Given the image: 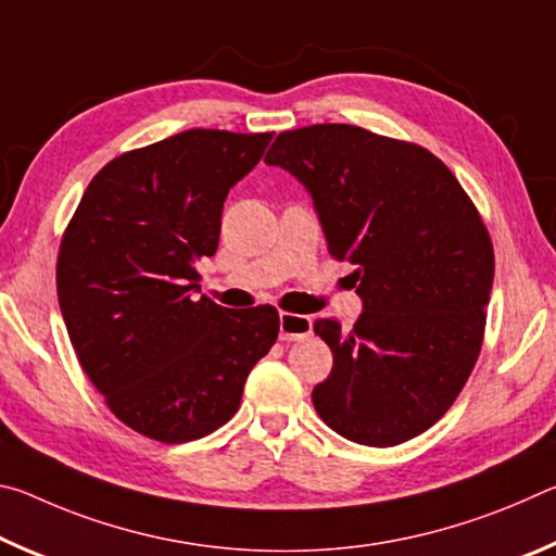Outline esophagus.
I'll list each match as a JSON object with an SVG mask.
<instances>
[{"label": "esophagus", "instance_id": "obj_1", "mask_svg": "<svg viewBox=\"0 0 556 556\" xmlns=\"http://www.w3.org/2000/svg\"><path fill=\"white\" fill-rule=\"evenodd\" d=\"M312 333V318L308 316H299V314H279V338L281 341H301Z\"/></svg>", "mask_w": 556, "mask_h": 556}]
</instances>
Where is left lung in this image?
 I'll return each mask as SVG.
<instances>
[{"label":"left lung","mask_w":556,"mask_h":556,"mask_svg":"<svg viewBox=\"0 0 556 556\" xmlns=\"http://www.w3.org/2000/svg\"><path fill=\"white\" fill-rule=\"evenodd\" d=\"M304 184L328 252L353 265L363 314L318 318L333 353L312 392L338 434L394 446L444 417L478 361L493 242L473 201L425 147L353 125L281 131L265 156Z\"/></svg>","instance_id":"obj_1"}]
</instances>
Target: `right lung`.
<instances>
[{"instance_id":"obj_1","label":"right lung","mask_w":556,"mask_h":556,"mask_svg":"<svg viewBox=\"0 0 556 556\" xmlns=\"http://www.w3.org/2000/svg\"><path fill=\"white\" fill-rule=\"evenodd\" d=\"M271 137L186 129L112 159L63 232L55 287L75 355L112 414L149 439L184 444L223 427L277 341L275 306L193 299L228 191Z\"/></svg>"}]
</instances>
